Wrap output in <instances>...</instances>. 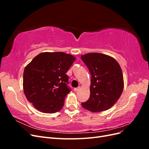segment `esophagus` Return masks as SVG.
Returning a JSON list of instances; mask_svg holds the SVG:
<instances>
[{"label":"esophagus","instance_id":"obj_1","mask_svg":"<svg viewBox=\"0 0 149 149\" xmlns=\"http://www.w3.org/2000/svg\"><path fill=\"white\" fill-rule=\"evenodd\" d=\"M79 89H80V87H78V88H74V91H75V92H77L78 90H79Z\"/></svg>","mask_w":149,"mask_h":149}]
</instances>
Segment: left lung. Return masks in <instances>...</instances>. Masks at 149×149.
Wrapping results in <instances>:
<instances>
[{
    "mask_svg": "<svg viewBox=\"0 0 149 149\" xmlns=\"http://www.w3.org/2000/svg\"><path fill=\"white\" fill-rule=\"evenodd\" d=\"M91 75L89 100L81 105L93 112L109 109L118 101L124 89L121 68L114 58L89 53L81 56Z\"/></svg>",
    "mask_w": 149,
    "mask_h": 149,
    "instance_id": "left-lung-1",
    "label": "left lung"
}]
</instances>
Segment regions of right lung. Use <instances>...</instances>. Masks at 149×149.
Returning a JSON list of instances; mask_svg holds the SVG:
<instances>
[{
  "mask_svg": "<svg viewBox=\"0 0 149 149\" xmlns=\"http://www.w3.org/2000/svg\"><path fill=\"white\" fill-rule=\"evenodd\" d=\"M75 60L73 55L63 52H43L26 66L24 94L35 109L48 114L62 109L65 98L71 91L66 73Z\"/></svg>",
  "mask_w": 149,
  "mask_h": 149,
  "instance_id": "obj_1",
  "label": "right lung"
}]
</instances>
